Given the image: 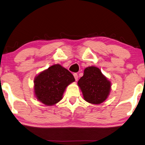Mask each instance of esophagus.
Returning <instances> with one entry per match:
<instances>
[{
  "instance_id": "obj_1",
  "label": "esophagus",
  "mask_w": 145,
  "mask_h": 145,
  "mask_svg": "<svg viewBox=\"0 0 145 145\" xmlns=\"http://www.w3.org/2000/svg\"><path fill=\"white\" fill-rule=\"evenodd\" d=\"M73 76H74V78H75V80H76V81H77V80H78V75H77V73H73Z\"/></svg>"
}]
</instances>
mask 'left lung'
Masks as SVG:
<instances>
[{"mask_svg": "<svg viewBox=\"0 0 145 145\" xmlns=\"http://www.w3.org/2000/svg\"><path fill=\"white\" fill-rule=\"evenodd\" d=\"M84 99L91 104H101L108 96L111 82L103 74L99 68L89 67L85 68L84 75L78 81Z\"/></svg>", "mask_w": 145, "mask_h": 145, "instance_id": "8db88e82", "label": "left lung"}]
</instances>
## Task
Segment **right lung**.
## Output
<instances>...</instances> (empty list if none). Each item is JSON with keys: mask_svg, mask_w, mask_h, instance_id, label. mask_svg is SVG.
<instances>
[{"mask_svg": "<svg viewBox=\"0 0 145 145\" xmlns=\"http://www.w3.org/2000/svg\"><path fill=\"white\" fill-rule=\"evenodd\" d=\"M75 81L73 75L59 64L40 72L34 79V93L39 101L52 106L63 98L66 88Z\"/></svg>", "mask_w": 145, "mask_h": 145, "instance_id": "right-lung-1", "label": "right lung"}]
</instances>
